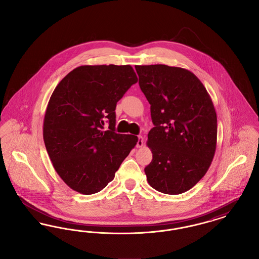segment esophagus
Wrapping results in <instances>:
<instances>
[{"label": "esophagus", "instance_id": "1", "mask_svg": "<svg viewBox=\"0 0 259 259\" xmlns=\"http://www.w3.org/2000/svg\"><path fill=\"white\" fill-rule=\"evenodd\" d=\"M144 146V138L142 136L138 137V142H137V148H142Z\"/></svg>", "mask_w": 259, "mask_h": 259}]
</instances>
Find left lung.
Here are the masks:
<instances>
[{"label":"left lung","instance_id":"obj_1","mask_svg":"<svg viewBox=\"0 0 259 259\" xmlns=\"http://www.w3.org/2000/svg\"><path fill=\"white\" fill-rule=\"evenodd\" d=\"M135 68L154 125L147 142L152 152L145 168L148 184L165 194L184 193L205 176L215 152L212 101L188 70L161 64Z\"/></svg>","mask_w":259,"mask_h":259}]
</instances>
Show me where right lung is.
Listing matches in <instances>:
<instances>
[{
	"label": "right lung",
	"instance_id": "add662e5",
	"mask_svg": "<svg viewBox=\"0 0 259 259\" xmlns=\"http://www.w3.org/2000/svg\"><path fill=\"white\" fill-rule=\"evenodd\" d=\"M138 81L130 65L80 66L54 89L44 119V141L63 182L90 195L105 188L138 137L115 133V107ZM107 120L109 130L104 132Z\"/></svg>",
	"mask_w": 259,
	"mask_h": 259
}]
</instances>
